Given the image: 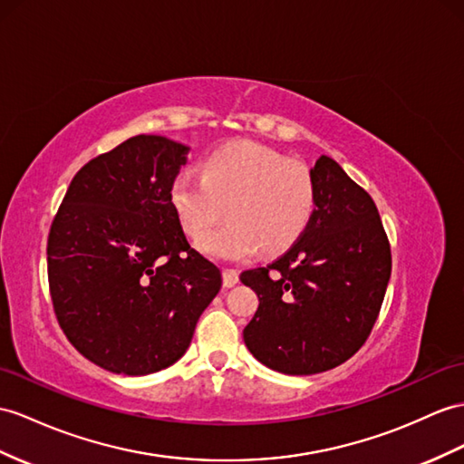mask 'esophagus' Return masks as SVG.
Returning a JSON list of instances; mask_svg holds the SVG:
<instances>
[{
  "label": "esophagus",
  "instance_id": "esophagus-1",
  "mask_svg": "<svg viewBox=\"0 0 464 464\" xmlns=\"http://www.w3.org/2000/svg\"><path fill=\"white\" fill-rule=\"evenodd\" d=\"M222 277H224V287H234L240 281L238 269H232V267L222 269Z\"/></svg>",
  "mask_w": 464,
  "mask_h": 464
}]
</instances>
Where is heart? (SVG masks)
Here are the masks:
<instances>
[{"label": "heart", "instance_id": "heart-1", "mask_svg": "<svg viewBox=\"0 0 464 464\" xmlns=\"http://www.w3.org/2000/svg\"><path fill=\"white\" fill-rule=\"evenodd\" d=\"M171 205L190 240H200L228 214L218 230L200 244L218 259H244L259 246L284 252L307 230L317 205V187L307 165L250 140L224 143L210 151L200 175L179 173Z\"/></svg>", "mask_w": 464, "mask_h": 464}]
</instances>
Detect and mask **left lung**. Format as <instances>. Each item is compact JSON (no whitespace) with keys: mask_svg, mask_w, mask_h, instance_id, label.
<instances>
[{"mask_svg":"<svg viewBox=\"0 0 464 464\" xmlns=\"http://www.w3.org/2000/svg\"><path fill=\"white\" fill-rule=\"evenodd\" d=\"M311 175L317 205L307 230L276 262L240 274L259 299L244 343L259 362L291 376L319 374L358 353L392 274L372 197L326 155Z\"/></svg>","mask_w":464,"mask_h":464,"instance_id":"left-lung-1","label":"left lung"}]
</instances>
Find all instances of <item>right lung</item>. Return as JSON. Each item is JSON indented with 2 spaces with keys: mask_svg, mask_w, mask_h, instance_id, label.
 Here are the masks:
<instances>
[{
  "mask_svg": "<svg viewBox=\"0 0 464 464\" xmlns=\"http://www.w3.org/2000/svg\"><path fill=\"white\" fill-rule=\"evenodd\" d=\"M187 153L161 135L126 140L81 167L51 222L56 321L78 353L114 374L177 362L222 285L169 197Z\"/></svg>",
  "mask_w": 464,
  "mask_h": 464,
  "instance_id": "1",
  "label": "right lung"
}]
</instances>
